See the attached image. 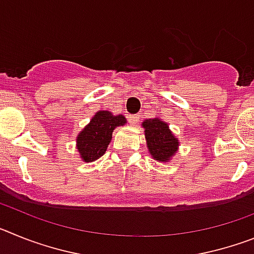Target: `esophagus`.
<instances>
[{
	"instance_id": "obj_1",
	"label": "esophagus",
	"mask_w": 254,
	"mask_h": 254,
	"mask_svg": "<svg viewBox=\"0 0 254 254\" xmlns=\"http://www.w3.org/2000/svg\"><path fill=\"white\" fill-rule=\"evenodd\" d=\"M127 118H128V122L131 123L132 126H136L138 123V121H140V116H137V114H133V116H128Z\"/></svg>"
}]
</instances>
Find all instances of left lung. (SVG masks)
<instances>
[{
  "label": "left lung",
  "mask_w": 254,
  "mask_h": 254,
  "mask_svg": "<svg viewBox=\"0 0 254 254\" xmlns=\"http://www.w3.org/2000/svg\"><path fill=\"white\" fill-rule=\"evenodd\" d=\"M142 127L145 128V138L150 155L155 160L163 163L169 161L173 155H176L179 142L169 129L168 123L159 118H152L143 121Z\"/></svg>",
  "instance_id": "obj_1"
}]
</instances>
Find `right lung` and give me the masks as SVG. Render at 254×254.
Returning <instances> with one entry per match:
<instances>
[{
  "label": "right lung",
  "instance_id": "right-lung-1",
  "mask_svg": "<svg viewBox=\"0 0 254 254\" xmlns=\"http://www.w3.org/2000/svg\"><path fill=\"white\" fill-rule=\"evenodd\" d=\"M123 125H126V118L121 114L113 116L108 111L96 112L90 123L76 138V147L82 160L91 163L103 156L111 142L114 128Z\"/></svg>",
  "mask_w": 254,
  "mask_h": 254
}]
</instances>
